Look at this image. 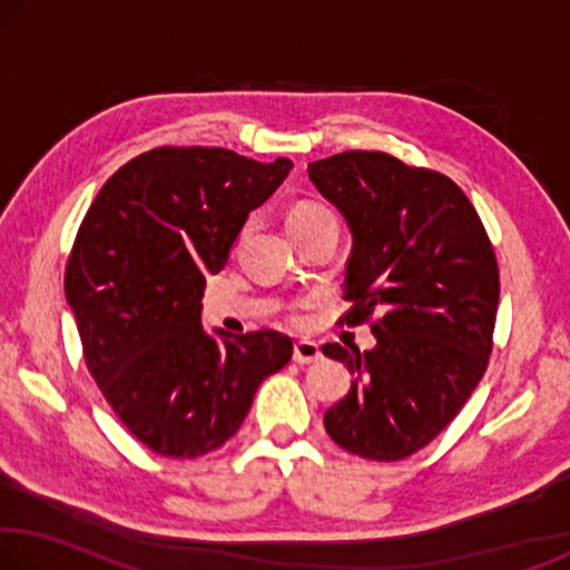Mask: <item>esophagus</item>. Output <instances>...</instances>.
Instances as JSON below:
<instances>
[{
	"label": "esophagus",
	"mask_w": 570,
	"mask_h": 570,
	"mask_svg": "<svg viewBox=\"0 0 570 570\" xmlns=\"http://www.w3.org/2000/svg\"><path fill=\"white\" fill-rule=\"evenodd\" d=\"M322 356L320 346H316L314 342H296L294 344V362L296 364H312Z\"/></svg>",
	"instance_id": "esophagus-1"
}]
</instances>
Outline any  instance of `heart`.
I'll return each mask as SVG.
<instances>
[{"instance_id": "heart-1", "label": "heart", "mask_w": 570, "mask_h": 570, "mask_svg": "<svg viewBox=\"0 0 570 570\" xmlns=\"http://www.w3.org/2000/svg\"><path fill=\"white\" fill-rule=\"evenodd\" d=\"M326 220H336L334 214L320 200H296V204L288 208L286 226L292 230V236L304 234V230H312L316 226L326 224ZM294 322H298L294 316Z\"/></svg>"}]
</instances>
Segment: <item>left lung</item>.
Segmentation results:
<instances>
[{
	"instance_id": "left-lung-1",
	"label": "left lung",
	"mask_w": 570,
	"mask_h": 570,
	"mask_svg": "<svg viewBox=\"0 0 570 570\" xmlns=\"http://www.w3.org/2000/svg\"><path fill=\"white\" fill-rule=\"evenodd\" d=\"M342 210L354 246L340 324H372L377 346L324 344L352 390L324 414L336 445L366 460H404L430 445L488 370L500 298L493 244L445 173L380 150L308 163Z\"/></svg>"
}]
</instances>
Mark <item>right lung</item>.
<instances>
[{
  "mask_svg": "<svg viewBox=\"0 0 570 570\" xmlns=\"http://www.w3.org/2000/svg\"><path fill=\"white\" fill-rule=\"evenodd\" d=\"M288 170V158L153 148L112 173L77 228L65 294L85 364L130 435L163 458L224 445L258 384L292 360L278 332L216 342L200 326L206 276Z\"/></svg>",
  "mask_w": 570,
  "mask_h": 570,
  "instance_id": "1",
  "label": "right lung"
}]
</instances>
